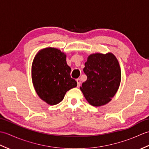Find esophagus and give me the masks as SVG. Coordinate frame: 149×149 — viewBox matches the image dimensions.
Listing matches in <instances>:
<instances>
[{
    "label": "esophagus",
    "instance_id": "1",
    "mask_svg": "<svg viewBox=\"0 0 149 149\" xmlns=\"http://www.w3.org/2000/svg\"><path fill=\"white\" fill-rule=\"evenodd\" d=\"M76 81L77 83V87H80V86H81V79L79 78H78L76 79Z\"/></svg>",
    "mask_w": 149,
    "mask_h": 149
}]
</instances>
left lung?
<instances>
[{"label":"left lung","mask_w":149,"mask_h":149,"mask_svg":"<svg viewBox=\"0 0 149 149\" xmlns=\"http://www.w3.org/2000/svg\"><path fill=\"white\" fill-rule=\"evenodd\" d=\"M83 69L87 80L80 88L91 105L100 106L109 102L118 90L121 70L113 54H95L88 58Z\"/></svg>","instance_id":"obj_1"}]
</instances>
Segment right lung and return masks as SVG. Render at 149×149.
I'll list each match as a JSON object with an SVG mask.
<instances>
[{"instance_id":"right-lung-1","label":"right lung","mask_w":149,"mask_h":149,"mask_svg":"<svg viewBox=\"0 0 149 149\" xmlns=\"http://www.w3.org/2000/svg\"><path fill=\"white\" fill-rule=\"evenodd\" d=\"M66 55L59 50L44 49L37 54L32 65V79L37 94L50 105L61 102L66 91L77 86L70 76Z\"/></svg>"}]
</instances>
